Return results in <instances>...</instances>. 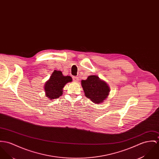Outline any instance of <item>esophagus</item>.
<instances>
[{
    "label": "esophagus",
    "mask_w": 159,
    "mask_h": 159,
    "mask_svg": "<svg viewBox=\"0 0 159 159\" xmlns=\"http://www.w3.org/2000/svg\"><path fill=\"white\" fill-rule=\"evenodd\" d=\"M73 80L75 82H78L79 81V78L78 76H73Z\"/></svg>",
    "instance_id": "esophagus-1"
}]
</instances>
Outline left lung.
<instances>
[{
	"label": "left lung",
	"instance_id": "1",
	"mask_svg": "<svg viewBox=\"0 0 159 159\" xmlns=\"http://www.w3.org/2000/svg\"><path fill=\"white\" fill-rule=\"evenodd\" d=\"M81 85L86 97L96 104L106 99L110 90L107 84L95 75H90L86 80H82Z\"/></svg>",
	"mask_w": 159,
	"mask_h": 159
}]
</instances>
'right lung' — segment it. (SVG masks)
<instances>
[{
	"label": "right lung",
	"instance_id": "obj_1",
	"mask_svg": "<svg viewBox=\"0 0 159 159\" xmlns=\"http://www.w3.org/2000/svg\"><path fill=\"white\" fill-rule=\"evenodd\" d=\"M72 81V79L70 76H64L61 71L54 70L45 85L46 97L50 100L58 98L62 94L63 87Z\"/></svg>",
	"mask_w": 159,
	"mask_h": 159
}]
</instances>
